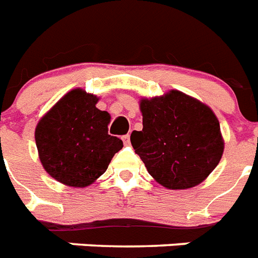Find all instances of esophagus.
<instances>
[{
  "mask_svg": "<svg viewBox=\"0 0 258 258\" xmlns=\"http://www.w3.org/2000/svg\"><path fill=\"white\" fill-rule=\"evenodd\" d=\"M122 140H123V144H125V145H129V144H131V136L129 135L123 136Z\"/></svg>",
  "mask_w": 258,
  "mask_h": 258,
  "instance_id": "esophagus-1",
  "label": "esophagus"
}]
</instances>
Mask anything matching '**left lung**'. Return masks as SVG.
<instances>
[{
    "instance_id": "left-lung-1",
    "label": "left lung",
    "mask_w": 258,
    "mask_h": 258,
    "mask_svg": "<svg viewBox=\"0 0 258 258\" xmlns=\"http://www.w3.org/2000/svg\"><path fill=\"white\" fill-rule=\"evenodd\" d=\"M142 131L131 142L158 184L187 189L203 182L224 152L220 122L209 106L178 90L142 98Z\"/></svg>"
}]
</instances>
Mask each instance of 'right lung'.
I'll return each instance as SVG.
<instances>
[{"label": "right lung", "mask_w": 258, "mask_h": 258, "mask_svg": "<svg viewBox=\"0 0 258 258\" xmlns=\"http://www.w3.org/2000/svg\"><path fill=\"white\" fill-rule=\"evenodd\" d=\"M82 89L67 93L36 126L41 164L54 180L84 187L104 174L122 141L108 133L110 114Z\"/></svg>", "instance_id": "add662e5"}]
</instances>
